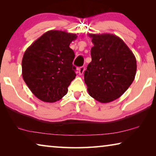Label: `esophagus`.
I'll return each mask as SVG.
<instances>
[{
  "instance_id": "34e87169",
  "label": "esophagus",
  "mask_w": 156,
  "mask_h": 156,
  "mask_svg": "<svg viewBox=\"0 0 156 156\" xmlns=\"http://www.w3.org/2000/svg\"><path fill=\"white\" fill-rule=\"evenodd\" d=\"M84 71H85V67L83 66V67H80V68L78 69V73H79V75H83Z\"/></svg>"
}]
</instances>
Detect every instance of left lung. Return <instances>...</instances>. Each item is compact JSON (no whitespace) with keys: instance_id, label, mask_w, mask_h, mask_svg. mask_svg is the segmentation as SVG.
Here are the masks:
<instances>
[{"instance_id":"obj_1","label":"left lung","mask_w":156,"mask_h":156,"mask_svg":"<svg viewBox=\"0 0 156 156\" xmlns=\"http://www.w3.org/2000/svg\"><path fill=\"white\" fill-rule=\"evenodd\" d=\"M91 62L84 73L88 93L102 103L120 98L135 78L136 59L122 39L110 34H92Z\"/></svg>"}]
</instances>
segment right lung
<instances>
[{"instance_id": "add662e5", "label": "right lung", "mask_w": 156, "mask_h": 156, "mask_svg": "<svg viewBox=\"0 0 156 156\" xmlns=\"http://www.w3.org/2000/svg\"><path fill=\"white\" fill-rule=\"evenodd\" d=\"M77 38L65 31H47L26 49L22 60L23 80L34 96L46 102L67 94L76 78L75 55L69 44Z\"/></svg>"}]
</instances>
